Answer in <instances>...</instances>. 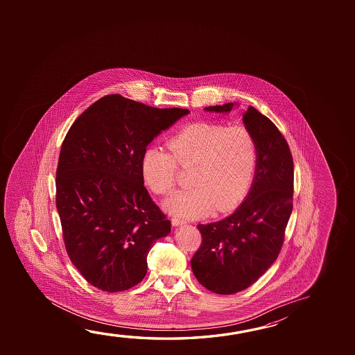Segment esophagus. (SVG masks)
Returning <instances> with one entry per match:
<instances>
[{"mask_svg":"<svg viewBox=\"0 0 355 355\" xmlns=\"http://www.w3.org/2000/svg\"><path fill=\"white\" fill-rule=\"evenodd\" d=\"M171 221H172V225L173 227H180V225H182L184 221L180 220V218H175V216H173L172 219H171Z\"/></svg>","mask_w":355,"mask_h":355,"instance_id":"obj_1","label":"esophagus"}]
</instances>
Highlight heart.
I'll use <instances>...</instances> for the list:
<instances>
[{"label":"heart","mask_w":355,"mask_h":355,"mask_svg":"<svg viewBox=\"0 0 355 355\" xmlns=\"http://www.w3.org/2000/svg\"><path fill=\"white\" fill-rule=\"evenodd\" d=\"M171 153L150 146L141 158L146 184L161 196L172 192L178 166L192 168V188L175 193L164 202L171 214L182 218L203 216L215 209L224 213L243 200L255 175L257 148L245 126L196 122L182 128L168 141Z\"/></svg>","instance_id":"b5f03b06"}]
</instances>
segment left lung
I'll return each mask as SVG.
<instances>
[{
	"label": "left lung",
	"mask_w": 355,
	"mask_h": 355,
	"mask_svg": "<svg viewBox=\"0 0 355 355\" xmlns=\"http://www.w3.org/2000/svg\"><path fill=\"white\" fill-rule=\"evenodd\" d=\"M235 105L204 110L227 114ZM243 121L257 148L250 191L233 214L198 225L203 241L191 261L199 284L218 295L245 290L268 271L284 244L293 207V159L287 141L254 106L245 111Z\"/></svg>",
	"instance_id": "8db88e82"
}]
</instances>
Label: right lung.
<instances>
[{"mask_svg": "<svg viewBox=\"0 0 355 355\" xmlns=\"http://www.w3.org/2000/svg\"><path fill=\"white\" fill-rule=\"evenodd\" d=\"M188 114L112 94L89 106L65 136L55 204L70 260L94 287L120 292L140 284L153 243L171 233L144 186L141 158Z\"/></svg>", "mask_w": 355, "mask_h": 355, "instance_id": "right-lung-1", "label": "right lung"}]
</instances>
